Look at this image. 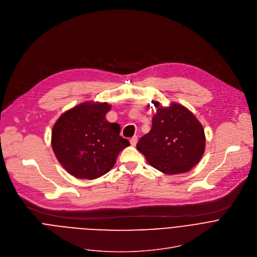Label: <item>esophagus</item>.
Listing matches in <instances>:
<instances>
[{"label": "esophagus", "mask_w": 257, "mask_h": 257, "mask_svg": "<svg viewBox=\"0 0 257 257\" xmlns=\"http://www.w3.org/2000/svg\"><path fill=\"white\" fill-rule=\"evenodd\" d=\"M137 141H138V137L137 136H133L131 139H130V144L132 146H135L137 144Z\"/></svg>", "instance_id": "1"}]
</instances>
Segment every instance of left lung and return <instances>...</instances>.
<instances>
[{"label": "left lung", "instance_id": "8db88e82", "mask_svg": "<svg viewBox=\"0 0 257 257\" xmlns=\"http://www.w3.org/2000/svg\"><path fill=\"white\" fill-rule=\"evenodd\" d=\"M152 119L150 132L142 136L137 149L151 166L165 174L189 171L202 157L205 136L202 125L185 107L171 104L159 107Z\"/></svg>", "mask_w": 257, "mask_h": 257}]
</instances>
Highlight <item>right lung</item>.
I'll return each mask as SVG.
<instances>
[{
  "mask_svg": "<svg viewBox=\"0 0 257 257\" xmlns=\"http://www.w3.org/2000/svg\"><path fill=\"white\" fill-rule=\"evenodd\" d=\"M107 103H83L64 113L55 123L52 147L62 166L77 178L95 179L115 164L130 143L120 136V126L109 123Z\"/></svg>",
  "mask_w": 257,
  "mask_h": 257,
  "instance_id": "add662e5",
  "label": "right lung"
}]
</instances>
